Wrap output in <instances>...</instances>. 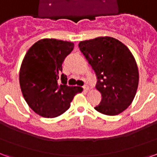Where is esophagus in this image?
Segmentation results:
<instances>
[{
  "label": "esophagus",
  "instance_id": "obj_1",
  "mask_svg": "<svg viewBox=\"0 0 157 157\" xmlns=\"http://www.w3.org/2000/svg\"><path fill=\"white\" fill-rule=\"evenodd\" d=\"M83 88V90H84V91H86V92L88 91V89H89V88H88V85H84Z\"/></svg>",
  "mask_w": 157,
  "mask_h": 157
}]
</instances>
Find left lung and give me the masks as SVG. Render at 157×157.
<instances>
[{
  "mask_svg": "<svg viewBox=\"0 0 157 157\" xmlns=\"http://www.w3.org/2000/svg\"><path fill=\"white\" fill-rule=\"evenodd\" d=\"M78 47L96 74V88L102 94L94 108L108 116L122 113L132 102L138 87L132 54L121 41L108 36L81 41Z\"/></svg>",
  "mask_w": 157,
  "mask_h": 157,
  "instance_id": "1",
  "label": "left lung"
}]
</instances>
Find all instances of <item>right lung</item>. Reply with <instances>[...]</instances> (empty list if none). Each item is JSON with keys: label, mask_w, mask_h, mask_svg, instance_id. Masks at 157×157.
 <instances>
[{"label": "right lung", "mask_w": 157, "mask_h": 157, "mask_svg": "<svg viewBox=\"0 0 157 157\" xmlns=\"http://www.w3.org/2000/svg\"><path fill=\"white\" fill-rule=\"evenodd\" d=\"M69 41L43 39L30 47L20 70V85L25 100L35 113L44 117H55L70 107V102L83 88L67 85V76L61 74L64 59L74 49Z\"/></svg>", "instance_id": "1"}]
</instances>
